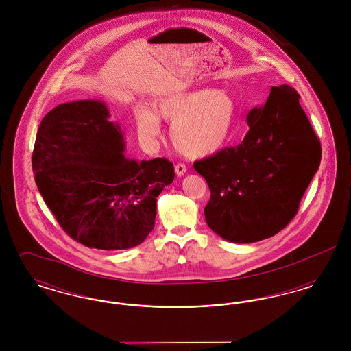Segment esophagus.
<instances>
[{
  "mask_svg": "<svg viewBox=\"0 0 351 351\" xmlns=\"http://www.w3.org/2000/svg\"><path fill=\"white\" fill-rule=\"evenodd\" d=\"M185 172H186V167H185V165H183V163H179V165L175 166V173H176L179 178L184 176Z\"/></svg>",
  "mask_w": 351,
  "mask_h": 351,
  "instance_id": "obj_1",
  "label": "esophagus"
}]
</instances>
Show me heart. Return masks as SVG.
<instances>
[{"label":"heart","mask_w":351,"mask_h":351,"mask_svg":"<svg viewBox=\"0 0 351 351\" xmlns=\"http://www.w3.org/2000/svg\"><path fill=\"white\" fill-rule=\"evenodd\" d=\"M238 106L226 90L197 89L169 95L152 105L138 106L135 121L139 135L151 142L160 134V121L172 123L173 146L186 156L200 158L222 149L232 136Z\"/></svg>","instance_id":"heart-1"}]
</instances>
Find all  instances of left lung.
<instances>
[{
	"label": "left lung",
	"instance_id": "8db88e82",
	"mask_svg": "<svg viewBox=\"0 0 351 351\" xmlns=\"http://www.w3.org/2000/svg\"><path fill=\"white\" fill-rule=\"evenodd\" d=\"M289 85L272 86L268 100L247 114L249 133L193 163L206 180L208 226L234 243H252L284 229L321 162L319 141Z\"/></svg>",
	"mask_w": 351,
	"mask_h": 351
}]
</instances>
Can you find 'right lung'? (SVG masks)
Instances as JSON below:
<instances>
[{"label": "right lung", "instance_id": "1", "mask_svg": "<svg viewBox=\"0 0 351 351\" xmlns=\"http://www.w3.org/2000/svg\"><path fill=\"white\" fill-rule=\"evenodd\" d=\"M109 117L104 101L58 105L39 125L32 163L43 200L71 238L125 250L154 229L156 197L175 172L165 158H126L123 132Z\"/></svg>", "mask_w": 351, "mask_h": 351}]
</instances>
